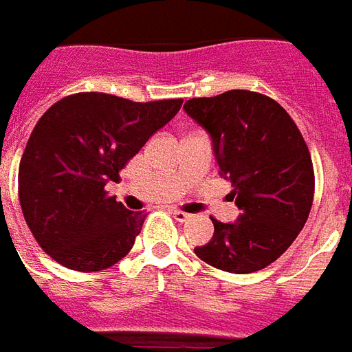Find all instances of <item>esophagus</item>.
Here are the masks:
<instances>
[{
    "mask_svg": "<svg viewBox=\"0 0 352 352\" xmlns=\"http://www.w3.org/2000/svg\"><path fill=\"white\" fill-rule=\"evenodd\" d=\"M172 216L176 218L178 221H188L189 218H191V214H188V212H182V210H176V208H172Z\"/></svg>",
    "mask_w": 352,
    "mask_h": 352,
    "instance_id": "34e87169",
    "label": "esophagus"
}]
</instances>
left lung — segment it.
<instances>
[{
  "label": "left lung",
  "mask_w": 352,
  "mask_h": 352,
  "mask_svg": "<svg viewBox=\"0 0 352 352\" xmlns=\"http://www.w3.org/2000/svg\"><path fill=\"white\" fill-rule=\"evenodd\" d=\"M184 109L208 132L241 210L229 223L212 218L214 235L195 254L228 273L267 267L300 235L313 204L315 174L300 129L280 104L260 92L191 98Z\"/></svg>",
  "instance_id": "obj_1"
}]
</instances>
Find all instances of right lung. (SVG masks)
<instances>
[{
	"label": "right lung",
	"instance_id": "1",
	"mask_svg": "<svg viewBox=\"0 0 352 352\" xmlns=\"http://www.w3.org/2000/svg\"><path fill=\"white\" fill-rule=\"evenodd\" d=\"M182 102L79 92L41 116L22 153L19 197L32 235L52 260L91 273L131 252L146 214L126 210L104 188Z\"/></svg>",
	"mask_w": 352,
	"mask_h": 352
}]
</instances>
